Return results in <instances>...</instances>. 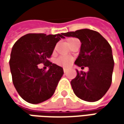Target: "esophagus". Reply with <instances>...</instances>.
<instances>
[{
  "label": "esophagus",
  "instance_id": "esophagus-1",
  "mask_svg": "<svg viewBox=\"0 0 124 124\" xmlns=\"http://www.w3.org/2000/svg\"><path fill=\"white\" fill-rule=\"evenodd\" d=\"M63 72H64L65 73V72H68V69H67V68H63Z\"/></svg>",
  "mask_w": 124,
  "mask_h": 124
}]
</instances>
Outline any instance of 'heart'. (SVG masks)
<instances>
[{"mask_svg":"<svg viewBox=\"0 0 124 124\" xmlns=\"http://www.w3.org/2000/svg\"><path fill=\"white\" fill-rule=\"evenodd\" d=\"M71 39H69L68 41ZM72 58L70 56H61L58 59L56 60V63L61 66H64V67H67L70 65L71 62H72Z\"/></svg>","mask_w":124,"mask_h":124,"instance_id":"b5f03b06","label":"heart"}]
</instances>
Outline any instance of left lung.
Here are the masks:
<instances>
[{"label":"left lung","instance_id":"8db88e82","mask_svg":"<svg viewBox=\"0 0 124 124\" xmlns=\"http://www.w3.org/2000/svg\"><path fill=\"white\" fill-rule=\"evenodd\" d=\"M67 37H75L81 41V49L74 63L87 73L77 70V75L71 81L74 94L81 99L94 102L107 93L112 83L114 60L111 46L99 32L89 29L63 33Z\"/></svg>","mask_w":124,"mask_h":124}]
</instances>
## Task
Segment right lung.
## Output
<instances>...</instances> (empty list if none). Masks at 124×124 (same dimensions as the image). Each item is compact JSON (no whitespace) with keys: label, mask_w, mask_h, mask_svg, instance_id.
Wrapping results in <instances>:
<instances>
[{"label":"right lung","mask_w":124,"mask_h":124,"mask_svg":"<svg viewBox=\"0 0 124 124\" xmlns=\"http://www.w3.org/2000/svg\"><path fill=\"white\" fill-rule=\"evenodd\" d=\"M62 34H27L15 43L9 60L12 81L16 91L27 102L37 104L54 93L63 69L50 62L56 44L65 37ZM44 63L49 70L38 68Z\"/></svg>","instance_id":"obj_1"}]
</instances>
